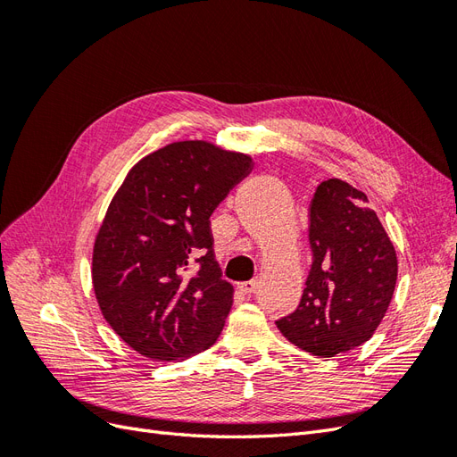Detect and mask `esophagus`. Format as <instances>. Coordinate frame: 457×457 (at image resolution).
I'll list each match as a JSON object with an SVG mask.
<instances>
[{
  "label": "esophagus",
  "mask_w": 457,
  "mask_h": 457,
  "mask_svg": "<svg viewBox=\"0 0 457 457\" xmlns=\"http://www.w3.org/2000/svg\"><path fill=\"white\" fill-rule=\"evenodd\" d=\"M255 287H257V280H247V282L238 284V289L242 294H253Z\"/></svg>",
  "instance_id": "obj_1"
}]
</instances>
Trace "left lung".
Returning a JSON list of instances; mask_svg holds the SVG:
<instances>
[{"label": "left lung", "mask_w": 457, "mask_h": 457, "mask_svg": "<svg viewBox=\"0 0 457 457\" xmlns=\"http://www.w3.org/2000/svg\"><path fill=\"white\" fill-rule=\"evenodd\" d=\"M312 265L299 307L276 320L282 336L318 358L366 343L396 286L398 261L368 196L341 179L318 185L309 212Z\"/></svg>", "instance_id": "8db88e82"}]
</instances>
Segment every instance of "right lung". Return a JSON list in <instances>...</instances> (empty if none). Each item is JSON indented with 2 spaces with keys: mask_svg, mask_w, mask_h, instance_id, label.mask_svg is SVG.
Listing matches in <instances>:
<instances>
[{
  "mask_svg": "<svg viewBox=\"0 0 457 457\" xmlns=\"http://www.w3.org/2000/svg\"><path fill=\"white\" fill-rule=\"evenodd\" d=\"M253 168L242 152L179 141L137 162L93 247V289L104 320L152 361L210 349L232 307L210 217Z\"/></svg>",
  "mask_w": 457,
  "mask_h": 457,
  "instance_id": "obj_1",
  "label": "right lung"
}]
</instances>
